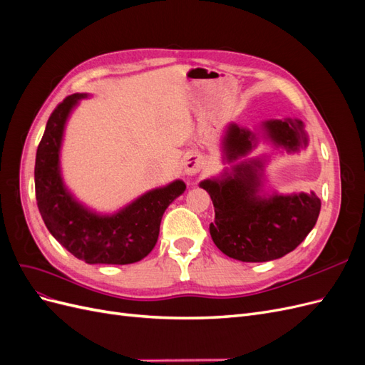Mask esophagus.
Here are the masks:
<instances>
[{"instance_id": "obj_1", "label": "esophagus", "mask_w": 365, "mask_h": 365, "mask_svg": "<svg viewBox=\"0 0 365 365\" xmlns=\"http://www.w3.org/2000/svg\"><path fill=\"white\" fill-rule=\"evenodd\" d=\"M204 169V160L200 153H187L182 158V170L187 176H195Z\"/></svg>"}]
</instances>
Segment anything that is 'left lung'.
<instances>
[{
  "label": "left lung",
  "instance_id": "left-lung-1",
  "mask_svg": "<svg viewBox=\"0 0 365 365\" xmlns=\"http://www.w3.org/2000/svg\"><path fill=\"white\" fill-rule=\"evenodd\" d=\"M279 153H298L309 145L300 118H269L254 130L230 123L220 152L224 170L200 182L215 207L210 235L228 257L269 262L295 250L317 224L322 201L315 192L279 193L268 184L264 168L271 155L248 158L260 143Z\"/></svg>",
  "mask_w": 365,
  "mask_h": 365
}]
</instances>
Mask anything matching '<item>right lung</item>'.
<instances>
[{
  "instance_id": "obj_1",
  "label": "right lung",
  "mask_w": 365,
  "mask_h": 365,
  "mask_svg": "<svg viewBox=\"0 0 365 365\" xmlns=\"http://www.w3.org/2000/svg\"><path fill=\"white\" fill-rule=\"evenodd\" d=\"M90 94L76 93L50 115L36 150L35 189L39 213L51 236L74 257L90 264H129L155 247L161 217L185 190L182 180L148 190L114 213H101L65 185L61 150L71 113Z\"/></svg>"
}]
</instances>
